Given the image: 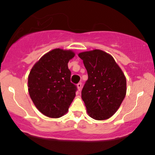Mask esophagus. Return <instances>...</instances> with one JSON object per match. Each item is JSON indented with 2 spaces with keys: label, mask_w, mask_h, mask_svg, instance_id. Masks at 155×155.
<instances>
[{
  "label": "esophagus",
  "mask_w": 155,
  "mask_h": 155,
  "mask_svg": "<svg viewBox=\"0 0 155 155\" xmlns=\"http://www.w3.org/2000/svg\"><path fill=\"white\" fill-rule=\"evenodd\" d=\"M77 87H78V90H79V91H80L81 89H82V83H81V82L78 83Z\"/></svg>",
  "instance_id": "34e87169"
}]
</instances>
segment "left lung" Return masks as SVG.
I'll return each mask as SVG.
<instances>
[{"mask_svg": "<svg viewBox=\"0 0 155 155\" xmlns=\"http://www.w3.org/2000/svg\"><path fill=\"white\" fill-rule=\"evenodd\" d=\"M88 79L82 90V99L89 116L107 120L118 110L126 94V79L111 56L100 50L79 54Z\"/></svg>", "mask_w": 155, "mask_h": 155, "instance_id": "1", "label": "left lung"}]
</instances>
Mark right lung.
<instances>
[{
  "instance_id": "1",
  "label": "right lung",
  "mask_w": 155,
  "mask_h": 155,
  "mask_svg": "<svg viewBox=\"0 0 155 155\" xmlns=\"http://www.w3.org/2000/svg\"><path fill=\"white\" fill-rule=\"evenodd\" d=\"M75 56L71 50L55 49L33 66L28 76L30 98L45 116L58 118L68 112L77 87L71 82L68 63Z\"/></svg>"
}]
</instances>
